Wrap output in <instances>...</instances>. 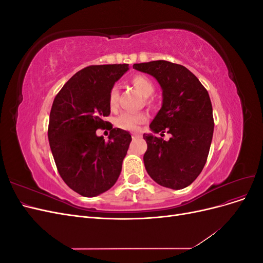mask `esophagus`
<instances>
[{
	"mask_svg": "<svg viewBox=\"0 0 263 263\" xmlns=\"http://www.w3.org/2000/svg\"><path fill=\"white\" fill-rule=\"evenodd\" d=\"M132 137H133V138H138V137H140V135H139V134H134Z\"/></svg>",
	"mask_w": 263,
	"mask_h": 263,
	"instance_id": "34e87169",
	"label": "esophagus"
}]
</instances>
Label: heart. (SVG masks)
Listing matches in <instances>:
<instances>
[{
    "label": "heart",
    "instance_id": "b5f03b06",
    "mask_svg": "<svg viewBox=\"0 0 263 263\" xmlns=\"http://www.w3.org/2000/svg\"><path fill=\"white\" fill-rule=\"evenodd\" d=\"M132 84L144 95L145 98H149L155 92V84L146 76H135L130 80ZM118 101V90L116 86H113L108 93V105L109 108L114 109L117 106ZM150 104V101H147ZM147 117L144 114H133V113H123L116 118V126L118 128L128 132H136L139 129L140 125L146 123Z\"/></svg>",
    "mask_w": 263,
    "mask_h": 263
}]
</instances>
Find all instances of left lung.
Segmentation results:
<instances>
[{
    "mask_svg": "<svg viewBox=\"0 0 263 263\" xmlns=\"http://www.w3.org/2000/svg\"><path fill=\"white\" fill-rule=\"evenodd\" d=\"M134 69L157 79L163 103L150 124L154 133H168L165 141L144 135L146 170L158 184L174 190L189 186L208 160L214 132L212 103L208 90L189 69L157 60L135 63ZM161 134V135H162Z\"/></svg>",
    "mask_w": 263,
    "mask_h": 263,
    "instance_id": "obj_1",
    "label": "left lung"
}]
</instances>
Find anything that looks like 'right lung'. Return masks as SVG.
I'll use <instances>...</instances> for the list:
<instances>
[{"label": "right lung", "mask_w": 263, "mask_h": 263, "mask_svg": "<svg viewBox=\"0 0 263 263\" xmlns=\"http://www.w3.org/2000/svg\"><path fill=\"white\" fill-rule=\"evenodd\" d=\"M128 65L86 67L62 86L53 100L48 139L58 172L66 184L82 196H97L112 187L122 171L132 136L106 126L108 93ZM109 128V140L96 135Z\"/></svg>", "instance_id": "1"}]
</instances>
